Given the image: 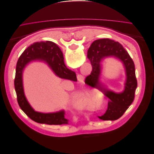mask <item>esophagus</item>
I'll return each instance as SVG.
<instances>
[{"instance_id":"esophagus-1","label":"esophagus","mask_w":154,"mask_h":154,"mask_svg":"<svg viewBox=\"0 0 154 154\" xmlns=\"http://www.w3.org/2000/svg\"><path fill=\"white\" fill-rule=\"evenodd\" d=\"M77 78H78V80L79 82H83V80H84V78H85L84 76L81 75V74H78Z\"/></svg>"}]
</instances>
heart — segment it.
Returning <instances> with one entry per match:
<instances>
[{"label":"heart","instance_id":"1","mask_svg":"<svg viewBox=\"0 0 154 154\" xmlns=\"http://www.w3.org/2000/svg\"><path fill=\"white\" fill-rule=\"evenodd\" d=\"M76 105L81 109L91 108L94 102L95 95L88 92H79L73 96ZM98 102H95V106H97Z\"/></svg>","mask_w":154,"mask_h":154}]
</instances>
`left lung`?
<instances>
[{"mask_svg": "<svg viewBox=\"0 0 154 154\" xmlns=\"http://www.w3.org/2000/svg\"><path fill=\"white\" fill-rule=\"evenodd\" d=\"M114 56L120 59L125 67L127 80L124 91L116 93L102 88L99 82L100 72V63L103 58ZM87 57L92 66L90 75L86 77L85 83L88 86L96 87L103 92L110 100L106 112L99 118L102 120H116L122 117L134 99L137 82L134 63L129 54L118 42L109 38L96 40L93 42L87 52Z\"/></svg>", "mask_w": 154, "mask_h": 154, "instance_id": "1", "label": "left lung"}]
</instances>
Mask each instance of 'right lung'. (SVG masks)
<instances>
[{
    "mask_svg": "<svg viewBox=\"0 0 154 154\" xmlns=\"http://www.w3.org/2000/svg\"><path fill=\"white\" fill-rule=\"evenodd\" d=\"M34 60H41L48 64L58 76L76 82V73L67 68L63 61L62 51L55 43L51 41L38 42L31 44L22 53L18 60L14 85L17 101L23 112L34 122L46 125L68 124L65 118V112L54 113H41L35 111L27 101L22 83V72L26 65Z\"/></svg>",
    "mask_w": 154,
    "mask_h": 154,
    "instance_id": "right-lung-1",
    "label": "right lung"
}]
</instances>
